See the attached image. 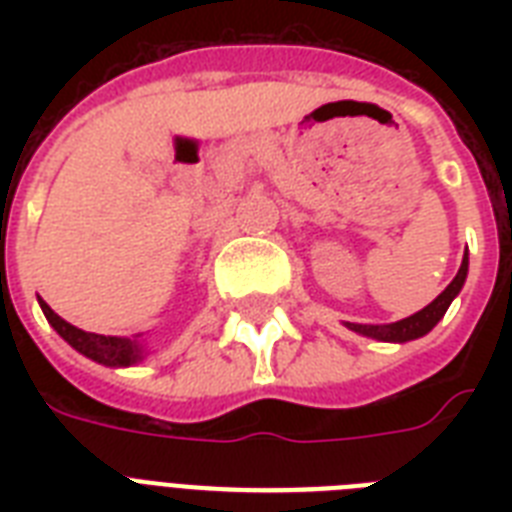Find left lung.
Wrapping results in <instances>:
<instances>
[{"mask_svg": "<svg viewBox=\"0 0 512 512\" xmlns=\"http://www.w3.org/2000/svg\"><path fill=\"white\" fill-rule=\"evenodd\" d=\"M465 276H468V252L462 257V265L457 276L452 279V284L441 292V295L433 300L430 305H425L422 311H417L409 319L393 321V324H348L353 332H361L366 337H374V340L382 342H406V340H417V337L428 335L430 329L436 327L438 321L444 319L446 308L452 305V300L460 295L462 284H465Z\"/></svg>", "mask_w": 512, "mask_h": 512, "instance_id": "1", "label": "left lung"}]
</instances>
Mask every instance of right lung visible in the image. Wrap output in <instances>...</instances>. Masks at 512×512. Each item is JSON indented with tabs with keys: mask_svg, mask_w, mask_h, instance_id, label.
<instances>
[{
	"mask_svg": "<svg viewBox=\"0 0 512 512\" xmlns=\"http://www.w3.org/2000/svg\"><path fill=\"white\" fill-rule=\"evenodd\" d=\"M42 305L44 316L50 321L55 332H58L63 340L76 348L82 356L92 358V361H98V364L106 366H130L135 364L140 358V345L138 340H127V337H106V335H95V332H82V329H76L74 324H68L58 316V313L52 311L50 305L39 300Z\"/></svg>",
	"mask_w": 512,
	"mask_h": 512,
	"instance_id": "obj_1",
	"label": "right lung"
}]
</instances>
